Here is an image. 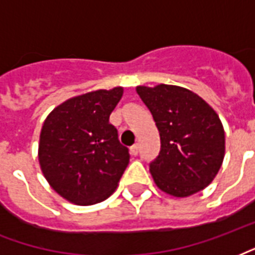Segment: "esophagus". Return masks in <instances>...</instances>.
<instances>
[{
	"instance_id": "esophagus-1",
	"label": "esophagus",
	"mask_w": 255,
	"mask_h": 255,
	"mask_svg": "<svg viewBox=\"0 0 255 255\" xmlns=\"http://www.w3.org/2000/svg\"><path fill=\"white\" fill-rule=\"evenodd\" d=\"M129 152H131L132 155H137V152H139V144H133V146L129 148Z\"/></svg>"
}]
</instances>
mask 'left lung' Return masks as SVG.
Returning a JSON list of instances; mask_svg holds the SVG:
<instances>
[{"instance_id": "1", "label": "left lung", "mask_w": 255, "mask_h": 255, "mask_svg": "<svg viewBox=\"0 0 255 255\" xmlns=\"http://www.w3.org/2000/svg\"><path fill=\"white\" fill-rule=\"evenodd\" d=\"M159 131L161 151L150 163L156 186L188 197L208 186L224 158V129L218 113L193 92L175 85L137 86Z\"/></svg>"}]
</instances>
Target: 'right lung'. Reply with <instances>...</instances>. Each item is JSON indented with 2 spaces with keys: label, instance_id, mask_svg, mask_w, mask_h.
Wrapping results in <instances>:
<instances>
[{
  "label": "right lung",
  "instance_id": "add662e5",
  "mask_svg": "<svg viewBox=\"0 0 255 255\" xmlns=\"http://www.w3.org/2000/svg\"><path fill=\"white\" fill-rule=\"evenodd\" d=\"M122 97L120 86L81 94L58 105L43 123L40 169L70 203L97 204L118 188L129 154L109 116Z\"/></svg>",
  "mask_w": 255,
  "mask_h": 255
}]
</instances>
